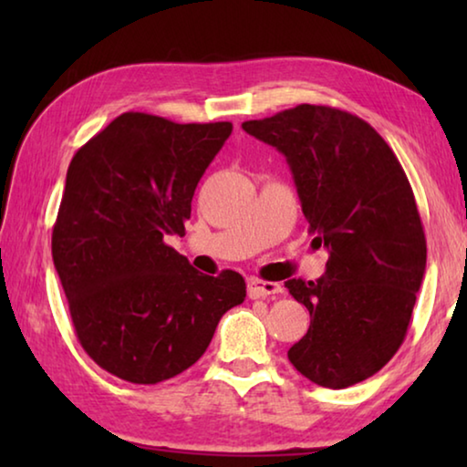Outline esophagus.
I'll return each instance as SVG.
<instances>
[{"label":"esophagus","mask_w":467,"mask_h":467,"mask_svg":"<svg viewBox=\"0 0 467 467\" xmlns=\"http://www.w3.org/2000/svg\"><path fill=\"white\" fill-rule=\"evenodd\" d=\"M247 292H249L251 298H265V296L280 295L282 286L278 282H265V280H259V278H251L247 282Z\"/></svg>","instance_id":"esophagus-1"}]
</instances>
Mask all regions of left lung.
<instances>
[{
    "instance_id": "1",
    "label": "left lung",
    "mask_w": 467,
    "mask_h": 467,
    "mask_svg": "<svg viewBox=\"0 0 467 467\" xmlns=\"http://www.w3.org/2000/svg\"><path fill=\"white\" fill-rule=\"evenodd\" d=\"M243 130L286 156L313 243L329 253L319 280L286 282L311 315L288 360L329 389L365 381L404 342L424 278L426 239L406 172L367 121L334 107L298 105Z\"/></svg>"
}]
</instances>
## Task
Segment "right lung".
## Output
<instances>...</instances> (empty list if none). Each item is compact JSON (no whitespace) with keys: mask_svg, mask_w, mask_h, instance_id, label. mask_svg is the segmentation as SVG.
I'll list each match as a JSON object with an SVG mask.
<instances>
[{"mask_svg":"<svg viewBox=\"0 0 467 467\" xmlns=\"http://www.w3.org/2000/svg\"><path fill=\"white\" fill-rule=\"evenodd\" d=\"M233 123L123 113L78 150L53 226V264L76 336L100 368L154 385L183 373L241 305V274H200L172 247Z\"/></svg>","mask_w":467,"mask_h":467,"instance_id":"right-lung-1","label":"right lung"}]
</instances>
